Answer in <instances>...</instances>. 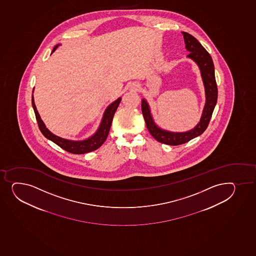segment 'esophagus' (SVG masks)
Wrapping results in <instances>:
<instances>
[{"label":"esophagus","mask_w":256,"mask_h":256,"mask_svg":"<svg viewBox=\"0 0 256 256\" xmlns=\"http://www.w3.org/2000/svg\"><path fill=\"white\" fill-rule=\"evenodd\" d=\"M136 86H138V85H136Z\"/></svg>","instance_id":"esophagus-1"}]
</instances>
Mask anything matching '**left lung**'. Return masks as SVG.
Here are the masks:
<instances>
[{
    "label": "left lung",
    "mask_w": 256,
    "mask_h": 256,
    "mask_svg": "<svg viewBox=\"0 0 256 256\" xmlns=\"http://www.w3.org/2000/svg\"><path fill=\"white\" fill-rule=\"evenodd\" d=\"M182 34L184 38L186 50L190 52L187 57L196 62L204 84L206 104L200 122L194 129L188 132H171L162 130L155 124L148 102L145 100H142V110L148 130L158 142L170 146L181 145L202 134L208 128L218 101V85L216 82L214 64L210 54L194 36L186 32H182Z\"/></svg>",
    "instance_id": "1"
}]
</instances>
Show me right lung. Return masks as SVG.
<instances>
[{"label":"right lung","mask_w":256,"mask_h":256,"mask_svg":"<svg viewBox=\"0 0 256 256\" xmlns=\"http://www.w3.org/2000/svg\"><path fill=\"white\" fill-rule=\"evenodd\" d=\"M59 46L60 44H57V46H54V48L52 50V53L56 50V48ZM120 101H122V98H118V100L112 102L110 105H108V108H106L104 116H102V122L100 124V128L98 129L97 132L94 133V136H92L91 138H88L86 140H70L59 138L56 134H52V132L46 128L44 122L41 120L40 116L38 114V111H37V108H36V106L34 104V97H32V108L34 110L35 117L37 120L38 128L42 132V134L47 139L52 140L53 142L59 146L60 148H62L65 151L73 154H88L90 152L97 150L98 148H100L102 145V143L104 142L106 138L108 136L111 124H112V120H113L114 114L116 113V110L118 108Z\"/></svg>","instance_id":"right-lung-1"}]
</instances>
